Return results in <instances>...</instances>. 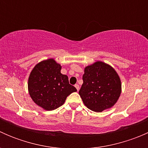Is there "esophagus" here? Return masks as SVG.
Masks as SVG:
<instances>
[{"label": "esophagus", "instance_id": "1", "mask_svg": "<svg viewBox=\"0 0 148 148\" xmlns=\"http://www.w3.org/2000/svg\"><path fill=\"white\" fill-rule=\"evenodd\" d=\"M74 86H75L76 89H77V91L79 90V84H75V85H74Z\"/></svg>", "mask_w": 148, "mask_h": 148}]
</instances>
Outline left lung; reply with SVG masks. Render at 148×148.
Listing matches in <instances>:
<instances>
[{
  "label": "left lung",
  "mask_w": 148,
  "mask_h": 148,
  "mask_svg": "<svg viewBox=\"0 0 148 148\" xmlns=\"http://www.w3.org/2000/svg\"><path fill=\"white\" fill-rule=\"evenodd\" d=\"M83 84L79 94L87 108L96 112L111 108L117 102L122 84L111 66L98 61L84 68Z\"/></svg>",
  "instance_id": "obj_1"
}]
</instances>
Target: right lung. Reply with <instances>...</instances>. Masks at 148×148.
I'll return each instance as SVG.
<instances>
[{
  "mask_svg": "<svg viewBox=\"0 0 148 148\" xmlns=\"http://www.w3.org/2000/svg\"><path fill=\"white\" fill-rule=\"evenodd\" d=\"M62 66L53 59L37 64L30 73L28 89L32 100L44 110L51 111L64 104L77 89L69 83L68 77L61 73Z\"/></svg>",
  "mask_w": 148,
  "mask_h": 148,
  "instance_id": "1",
  "label": "right lung"
}]
</instances>
